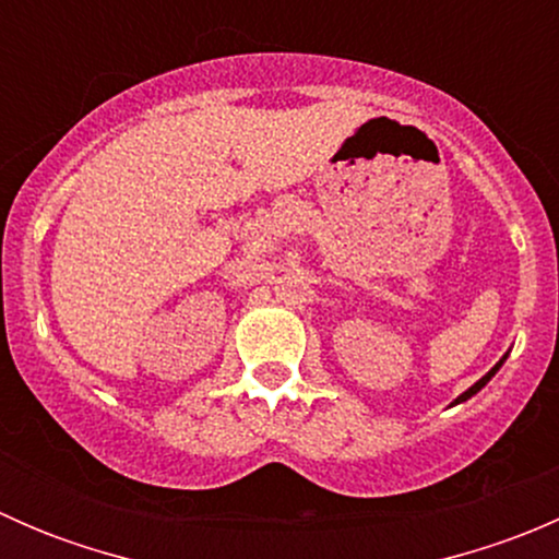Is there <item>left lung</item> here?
<instances>
[{
  "instance_id": "left-lung-1",
  "label": "left lung",
  "mask_w": 559,
  "mask_h": 559,
  "mask_svg": "<svg viewBox=\"0 0 559 559\" xmlns=\"http://www.w3.org/2000/svg\"><path fill=\"white\" fill-rule=\"evenodd\" d=\"M503 359H506V357H503ZM503 359H500V362H498V365H495V368H492V370H489V373H487V376H484V379H478V381H476V384H473L471 389H467V392H462V394H460V397H456V400H454V403H462V400L473 397V394H476V392H478V389H481L484 384H487V381H489V379H492V376H495V373H498V368H500V365H503Z\"/></svg>"
}]
</instances>
